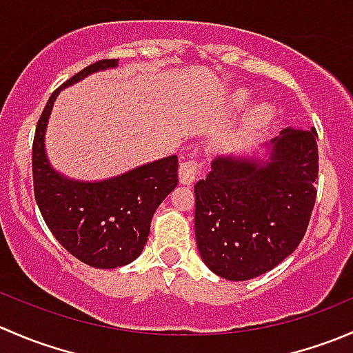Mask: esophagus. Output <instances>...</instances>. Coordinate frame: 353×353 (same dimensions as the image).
<instances>
[{"label":"esophagus","mask_w":353,"mask_h":353,"mask_svg":"<svg viewBox=\"0 0 353 353\" xmlns=\"http://www.w3.org/2000/svg\"><path fill=\"white\" fill-rule=\"evenodd\" d=\"M199 172V163L196 160H184L179 165V181L184 186H191Z\"/></svg>","instance_id":"1"}]
</instances>
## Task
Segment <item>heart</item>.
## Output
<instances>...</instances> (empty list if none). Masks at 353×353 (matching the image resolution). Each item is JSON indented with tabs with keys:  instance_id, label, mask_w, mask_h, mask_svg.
<instances>
[{
	"instance_id": "b5f03b06",
	"label": "heart",
	"mask_w": 353,
	"mask_h": 353,
	"mask_svg": "<svg viewBox=\"0 0 353 353\" xmlns=\"http://www.w3.org/2000/svg\"><path fill=\"white\" fill-rule=\"evenodd\" d=\"M252 95L248 90H236L229 97V105L232 110H243L251 104ZM275 121V109L268 104L254 105L244 119L245 133H256L259 130H265Z\"/></svg>"
}]
</instances>
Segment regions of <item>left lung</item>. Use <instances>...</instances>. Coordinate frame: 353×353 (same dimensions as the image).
Instances as JSON below:
<instances>
[{
  "instance_id": "8db88e82",
  "label": "left lung",
  "mask_w": 353,
  "mask_h": 353,
  "mask_svg": "<svg viewBox=\"0 0 353 353\" xmlns=\"http://www.w3.org/2000/svg\"><path fill=\"white\" fill-rule=\"evenodd\" d=\"M318 133L285 128L265 157L222 155L194 186V232L203 263L243 282L290 256L316 201Z\"/></svg>"
}]
</instances>
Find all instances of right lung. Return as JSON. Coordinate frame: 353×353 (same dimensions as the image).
Instances as JSON below:
<instances>
[{
    "instance_id": "right-lung-1",
    "label": "right lung",
    "mask_w": 353,
    "mask_h": 353,
    "mask_svg": "<svg viewBox=\"0 0 353 353\" xmlns=\"http://www.w3.org/2000/svg\"><path fill=\"white\" fill-rule=\"evenodd\" d=\"M117 63H94L52 92L35 128L32 147L34 193L44 222L70 254L102 270L119 268L141 254L155 210L179 183L177 155L102 181L71 179L49 162L46 128L59 92L88 74L116 68Z\"/></svg>"
}]
</instances>
